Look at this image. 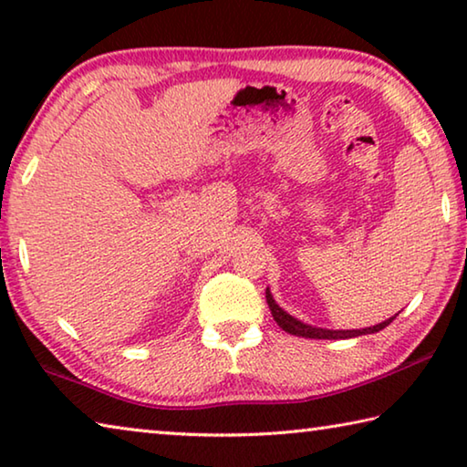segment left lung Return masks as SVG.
<instances>
[{"label": "left lung", "mask_w": 467, "mask_h": 467, "mask_svg": "<svg viewBox=\"0 0 467 467\" xmlns=\"http://www.w3.org/2000/svg\"><path fill=\"white\" fill-rule=\"evenodd\" d=\"M265 300L267 305H270V311L274 315V321L278 323V326L288 331L292 336H298V337H311V339H348V337H357V336H367V334H377V331L385 329L389 323L395 319V313L393 317L385 319L381 323H377L373 327H365V329H326V327H315L309 326V323H303L296 317H292L290 313H286L282 309V306L275 303L270 288H265Z\"/></svg>", "instance_id": "obj_1"}]
</instances>
